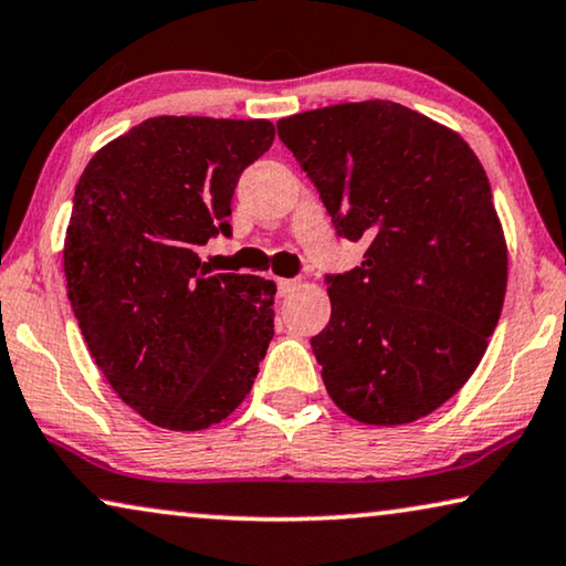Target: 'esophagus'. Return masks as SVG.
<instances>
[{
	"mask_svg": "<svg viewBox=\"0 0 566 566\" xmlns=\"http://www.w3.org/2000/svg\"><path fill=\"white\" fill-rule=\"evenodd\" d=\"M298 285L301 281H296V277H281V281H277V293H281V296H291Z\"/></svg>",
	"mask_w": 566,
	"mask_h": 566,
	"instance_id": "34e87169",
	"label": "esophagus"
}]
</instances>
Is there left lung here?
Wrapping results in <instances>:
<instances>
[{"label": "left lung", "mask_w": 566, "mask_h": 566, "mask_svg": "<svg viewBox=\"0 0 566 566\" xmlns=\"http://www.w3.org/2000/svg\"><path fill=\"white\" fill-rule=\"evenodd\" d=\"M339 237L365 260L326 275L332 318L311 337L352 419H423L470 380L501 318L507 250L485 168L460 135L396 102L277 122Z\"/></svg>", "instance_id": "obj_1"}]
</instances>
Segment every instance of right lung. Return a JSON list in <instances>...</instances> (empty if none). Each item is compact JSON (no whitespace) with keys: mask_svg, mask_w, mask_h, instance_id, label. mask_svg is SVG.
Instances as JSON below:
<instances>
[{"mask_svg":"<svg viewBox=\"0 0 566 566\" xmlns=\"http://www.w3.org/2000/svg\"><path fill=\"white\" fill-rule=\"evenodd\" d=\"M268 119L153 117L104 145L73 196L69 301L114 392L155 426L199 431L242 403L273 339L275 283L201 268L232 234L242 170Z\"/></svg>","mask_w":566,"mask_h":566,"instance_id":"1","label":"right lung"}]
</instances>
